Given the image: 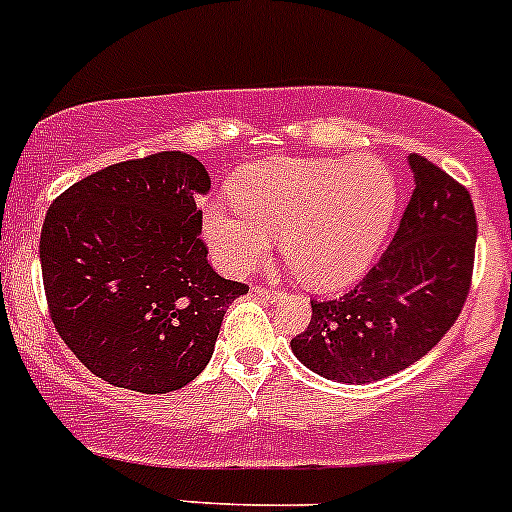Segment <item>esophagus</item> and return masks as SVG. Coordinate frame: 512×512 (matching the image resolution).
Returning <instances> with one entry per match:
<instances>
[{
    "label": "esophagus",
    "instance_id": "esophagus-1",
    "mask_svg": "<svg viewBox=\"0 0 512 512\" xmlns=\"http://www.w3.org/2000/svg\"><path fill=\"white\" fill-rule=\"evenodd\" d=\"M255 291L257 296H265V299H279V296H282V291L279 289H272V286H265V284H260V286H255Z\"/></svg>",
    "mask_w": 512,
    "mask_h": 512
}]
</instances>
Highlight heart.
<instances>
[{
	"label": "heart",
	"instance_id": "heart-1",
	"mask_svg": "<svg viewBox=\"0 0 512 512\" xmlns=\"http://www.w3.org/2000/svg\"><path fill=\"white\" fill-rule=\"evenodd\" d=\"M235 206L209 201L201 230L223 272H252L282 235L289 267L316 289L357 282L379 255L398 209L396 177L374 157H272L230 182Z\"/></svg>",
	"mask_w": 512,
	"mask_h": 512
}]
</instances>
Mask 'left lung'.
Wrapping results in <instances>:
<instances>
[{"instance_id": "8db88e82", "label": "left lung", "mask_w": 512, "mask_h": 512, "mask_svg": "<svg viewBox=\"0 0 512 512\" xmlns=\"http://www.w3.org/2000/svg\"><path fill=\"white\" fill-rule=\"evenodd\" d=\"M415 189L389 250L340 299L311 301L291 350L311 372L369 384L428 355L462 313L471 286L476 213L457 179L411 153Z\"/></svg>"}]
</instances>
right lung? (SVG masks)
Wrapping results in <instances>:
<instances>
[{
  "label": "right lung",
  "mask_w": 512,
  "mask_h": 512,
  "mask_svg": "<svg viewBox=\"0 0 512 512\" xmlns=\"http://www.w3.org/2000/svg\"><path fill=\"white\" fill-rule=\"evenodd\" d=\"M211 177L165 150L116 162L50 204L41 269L55 330L99 379L140 393L187 386L209 364L247 284L218 277L201 240Z\"/></svg>",
  "instance_id": "obj_1"
}]
</instances>
